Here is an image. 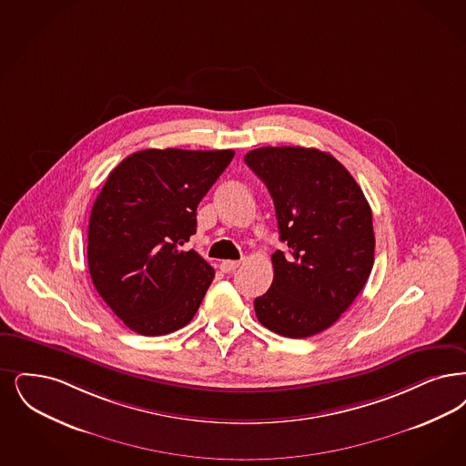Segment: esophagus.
<instances>
[{
	"label": "esophagus",
	"mask_w": 466,
	"mask_h": 466,
	"mask_svg": "<svg viewBox=\"0 0 466 466\" xmlns=\"http://www.w3.org/2000/svg\"><path fill=\"white\" fill-rule=\"evenodd\" d=\"M238 267H239V261L224 260L222 263H220V270L225 272V274H230V272H234Z\"/></svg>",
	"instance_id": "1"
}]
</instances>
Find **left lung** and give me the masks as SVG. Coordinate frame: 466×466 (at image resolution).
<instances>
[{
    "label": "left lung",
    "mask_w": 466,
    "mask_h": 466,
    "mask_svg": "<svg viewBox=\"0 0 466 466\" xmlns=\"http://www.w3.org/2000/svg\"><path fill=\"white\" fill-rule=\"evenodd\" d=\"M268 188L280 241L274 280L255 299L261 324L286 338L333 326L352 305L374 261L372 213L349 169L328 152L260 147L244 156Z\"/></svg>",
    "instance_id": "1"
}]
</instances>
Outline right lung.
<instances>
[{
    "label": "right lung",
    "instance_id": "1",
    "mask_svg": "<svg viewBox=\"0 0 466 466\" xmlns=\"http://www.w3.org/2000/svg\"><path fill=\"white\" fill-rule=\"evenodd\" d=\"M234 150L146 149L112 169L88 224L94 286L131 331L161 336L196 316L213 267L180 246Z\"/></svg>",
    "mask_w": 466,
    "mask_h": 466
}]
</instances>
